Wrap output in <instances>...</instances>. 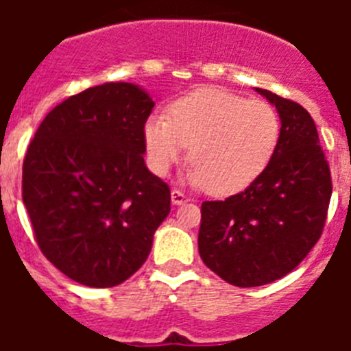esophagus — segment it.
I'll return each mask as SVG.
<instances>
[{"label":"esophagus","mask_w":351,"mask_h":351,"mask_svg":"<svg viewBox=\"0 0 351 351\" xmlns=\"http://www.w3.org/2000/svg\"><path fill=\"white\" fill-rule=\"evenodd\" d=\"M187 200H189V197L184 195L180 189H173V191H171V202L175 204V206H182V204H186Z\"/></svg>","instance_id":"1"}]
</instances>
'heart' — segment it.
Listing matches in <instances>:
<instances>
[{"instance_id": "heart-1", "label": "heart", "mask_w": 351, "mask_h": 351, "mask_svg": "<svg viewBox=\"0 0 351 351\" xmlns=\"http://www.w3.org/2000/svg\"><path fill=\"white\" fill-rule=\"evenodd\" d=\"M280 140L271 104L231 90L204 87L169 106V118L149 117L143 145L149 169L165 176L187 153V182L213 195L242 191L266 169Z\"/></svg>"}]
</instances>
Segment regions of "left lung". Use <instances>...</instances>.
I'll list each match as a JSON object with an SVG mask.
<instances>
[{
    "label": "left lung",
    "instance_id": "1",
    "mask_svg": "<svg viewBox=\"0 0 351 351\" xmlns=\"http://www.w3.org/2000/svg\"><path fill=\"white\" fill-rule=\"evenodd\" d=\"M275 106L280 140L269 164L242 193L202 204L198 253L239 288H255L293 271L321 239L332 175L310 112L297 101L256 89Z\"/></svg>",
    "mask_w": 351,
    "mask_h": 351
}]
</instances>
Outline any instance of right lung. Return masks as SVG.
Here are the masks:
<instances>
[{
	"label": "right lung",
	"instance_id": "1",
	"mask_svg": "<svg viewBox=\"0 0 351 351\" xmlns=\"http://www.w3.org/2000/svg\"><path fill=\"white\" fill-rule=\"evenodd\" d=\"M153 107L134 84L89 87L47 114L25 154L21 189L36 242L89 288L136 273L171 211L169 186L143 162Z\"/></svg>",
	"mask_w": 351,
	"mask_h": 351
}]
</instances>
